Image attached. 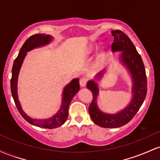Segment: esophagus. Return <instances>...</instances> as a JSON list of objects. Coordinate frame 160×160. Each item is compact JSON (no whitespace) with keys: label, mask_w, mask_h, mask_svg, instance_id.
<instances>
[{"label":"esophagus","mask_w":160,"mask_h":160,"mask_svg":"<svg viewBox=\"0 0 160 160\" xmlns=\"http://www.w3.org/2000/svg\"><path fill=\"white\" fill-rule=\"evenodd\" d=\"M87 80H88V79L86 77H83V78H82L81 79H80V86H81V87H85L86 85V82H87Z\"/></svg>","instance_id":"obj_1"}]
</instances>
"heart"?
Returning <instances> with one entry per match:
<instances>
[{
    "mask_svg": "<svg viewBox=\"0 0 160 160\" xmlns=\"http://www.w3.org/2000/svg\"><path fill=\"white\" fill-rule=\"evenodd\" d=\"M104 57H105V54H104V52H101L100 54L98 55V59L100 60V61H102V60L104 59Z\"/></svg>",
    "mask_w": 160,
    "mask_h": 160,
    "instance_id": "heart-1",
    "label": "heart"
}]
</instances>
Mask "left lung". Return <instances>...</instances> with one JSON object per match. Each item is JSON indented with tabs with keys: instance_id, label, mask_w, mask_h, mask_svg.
<instances>
[{
	"instance_id": "left-lung-1",
	"label": "left lung",
	"mask_w": 160,
	"mask_h": 160,
	"mask_svg": "<svg viewBox=\"0 0 160 160\" xmlns=\"http://www.w3.org/2000/svg\"><path fill=\"white\" fill-rule=\"evenodd\" d=\"M114 40L112 44L113 52H120L119 62L127 71L132 81V98L129 103L114 113L102 111L98 105L99 82L107 74V68L101 71L93 80L87 82L86 87L92 92V102L89 108V113L93 122L103 128H118L128 123L137 113L142 105L148 90L147 77L144 63L131 40L119 30L111 31Z\"/></svg>"
}]
</instances>
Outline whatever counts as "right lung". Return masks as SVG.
I'll list each match as a JSON object with an SVG mask.
<instances>
[{
    "label": "right lung",
    "mask_w": 160,
    "mask_h": 160,
    "mask_svg": "<svg viewBox=\"0 0 160 160\" xmlns=\"http://www.w3.org/2000/svg\"><path fill=\"white\" fill-rule=\"evenodd\" d=\"M53 40H54V38L49 34H39L30 37L20 49L19 55L13 62L12 68V79L10 81L11 92H12V98L14 99L16 108L19 111L20 114L22 116L23 118L29 123L38 126V127L45 128H58L65 123L68 116L70 103L74 95L80 90L79 79H73L68 84H67L64 87L62 94V103L60 108L54 115L49 118L46 119L32 118L30 116L27 115L23 111L19 100V96H18V79H19L22 65L25 56H27V52L34 49L40 48V47L49 45Z\"/></svg>",
    "instance_id": "obj_1"
}]
</instances>
